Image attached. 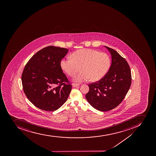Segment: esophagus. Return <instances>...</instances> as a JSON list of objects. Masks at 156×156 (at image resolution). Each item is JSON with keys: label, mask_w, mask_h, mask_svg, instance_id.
<instances>
[{"label": "esophagus", "mask_w": 156, "mask_h": 156, "mask_svg": "<svg viewBox=\"0 0 156 156\" xmlns=\"http://www.w3.org/2000/svg\"><path fill=\"white\" fill-rule=\"evenodd\" d=\"M78 86H79V84H76V83H73V84H72V86H73V87H78Z\"/></svg>", "instance_id": "esophagus-1"}]
</instances>
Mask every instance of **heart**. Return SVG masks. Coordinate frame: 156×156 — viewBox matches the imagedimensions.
Returning <instances> with one entry per match:
<instances>
[{"label": "heart", "instance_id": "1", "mask_svg": "<svg viewBox=\"0 0 156 156\" xmlns=\"http://www.w3.org/2000/svg\"><path fill=\"white\" fill-rule=\"evenodd\" d=\"M72 57L62 59L60 66L70 77L74 76L81 67L82 72L74 78V81L79 83L90 79L92 82L101 80L109 72L111 65L109 55L95 50H78L72 53Z\"/></svg>", "mask_w": 156, "mask_h": 156}]
</instances>
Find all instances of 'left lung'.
Returning a JSON list of instances; mask_svg holds the SVG:
<instances>
[{
	"instance_id": "left-lung-1",
	"label": "left lung",
	"mask_w": 156,
	"mask_h": 156,
	"mask_svg": "<svg viewBox=\"0 0 156 156\" xmlns=\"http://www.w3.org/2000/svg\"><path fill=\"white\" fill-rule=\"evenodd\" d=\"M105 47L112 56L110 68L103 78L89 84V91L85 96L93 107L103 112L114 109L123 101L132 82L127 61L115 50Z\"/></svg>"
}]
</instances>
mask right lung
<instances>
[{
  "mask_svg": "<svg viewBox=\"0 0 156 156\" xmlns=\"http://www.w3.org/2000/svg\"><path fill=\"white\" fill-rule=\"evenodd\" d=\"M68 50L49 46L38 51L24 67L21 76L24 92L39 109L54 111L67 101L72 85L60 62Z\"/></svg>",
  "mask_w": 156,
  "mask_h": 156,
  "instance_id": "obj_1",
  "label": "right lung"
}]
</instances>
